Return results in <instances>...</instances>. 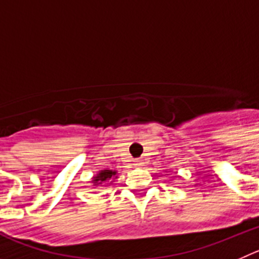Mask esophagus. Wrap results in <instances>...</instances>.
I'll return each instance as SVG.
<instances>
[{
    "label": "esophagus",
    "instance_id": "1",
    "mask_svg": "<svg viewBox=\"0 0 259 259\" xmlns=\"http://www.w3.org/2000/svg\"><path fill=\"white\" fill-rule=\"evenodd\" d=\"M135 165H137V166H141V165H142L141 160H135Z\"/></svg>",
    "mask_w": 259,
    "mask_h": 259
}]
</instances>
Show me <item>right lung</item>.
Here are the masks:
<instances>
[{
    "label": "right lung",
    "instance_id": "right-lung-1",
    "mask_svg": "<svg viewBox=\"0 0 259 259\" xmlns=\"http://www.w3.org/2000/svg\"><path fill=\"white\" fill-rule=\"evenodd\" d=\"M116 174H117L116 170H101V171L93 178L92 182L94 183V186H102V183H108V185H111L113 182V179L117 178Z\"/></svg>",
    "mask_w": 259,
    "mask_h": 259
}]
</instances>
